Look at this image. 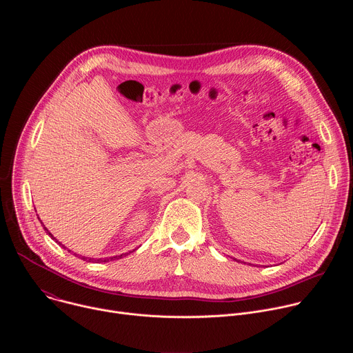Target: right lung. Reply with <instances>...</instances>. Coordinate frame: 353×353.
I'll return each mask as SVG.
<instances>
[{"label": "right lung", "mask_w": 353, "mask_h": 353, "mask_svg": "<svg viewBox=\"0 0 353 353\" xmlns=\"http://www.w3.org/2000/svg\"><path fill=\"white\" fill-rule=\"evenodd\" d=\"M44 229H46V228H44ZM46 230H47V229H46ZM47 233H48V234H50V236H52V237H53V234H52V233H50V232H48V230H47ZM53 239H54V240H56V237H53ZM57 243H59V241H57ZM59 244H61V243H59ZM63 247H64V245H63ZM123 256H124V254H121V256H119V259H121V257H123ZM85 259H86V257H82V260H85ZM109 260H110V261H112V260H117V257H110V259H105V260H103V259H99V260H93V259H88V261H89V263H90V261H97V263H106V261H109Z\"/></svg>", "instance_id": "add662e5"}]
</instances>
